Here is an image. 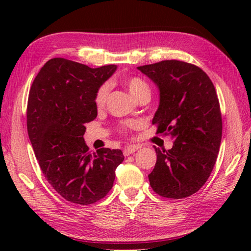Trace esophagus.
<instances>
[{"label": "esophagus", "instance_id": "obj_1", "mask_svg": "<svg viewBox=\"0 0 251 251\" xmlns=\"http://www.w3.org/2000/svg\"><path fill=\"white\" fill-rule=\"evenodd\" d=\"M138 149H140V146L138 145H131V146H127L125 147L124 150H123V153H124L125 156H129L130 154H132L134 152H136Z\"/></svg>", "mask_w": 251, "mask_h": 251}]
</instances>
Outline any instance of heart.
I'll use <instances>...</instances> for the list:
<instances>
[{
    "label": "heart",
    "mask_w": 251,
    "mask_h": 251,
    "mask_svg": "<svg viewBox=\"0 0 251 251\" xmlns=\"http://www.w3.org/2000/svg\"><path fill=\"white\" fill-rule=\"evenodd\" d=\"M126 86L128 88L129 93L131 94L132 97H135L136 99L139 98L141 95L143 94H150V88H149V85L141 79L140 77L137 76H129L125 79ZM110 92V84L109 83H104L101 85V86L97 89L95 95V104L97 108H102L104 105L106 98L109 96ZM136 126L135 122H129L126 123V124L123 126L124 128H132V127Z\"/></svg>",
    "instance_id": "heart-1"
}]
</instances>
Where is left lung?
<instances>
[{"label":"left lung","mask_w":251,"mask_h":251,"mask_svg":"<svg viewBox=\"0 0 251 251\" xmlns=\"http://www.w3.org/2000/svg\"><path fill=\"white\" fill-rule=\"evenodd\" d=\"M155 83L159 105L152 124L157 134L170 135V150L156 152L149 180L154 192L168 199L196 193L214 169L222 137L219 99L209 76L191 63L179 60L138 67Z\"/></svg>","instance_id":"left-lung-1"}]
</instances>
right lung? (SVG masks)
I'll use <instances>...</instances> for the list:
<instances>
[{
	"label": "right lung",
	"mask_w": 251,
	"mask_h": 251,
	"mask_svg": "<svg viewBox=\"0 0 251 251\" xmlns=\"http://www.w3.org/2000/svg\"><path fill=\"white\" fill-rule=\"evenodd\" d=\"M115 65L89 68L52 58L42 67L30 88L26 128L42 173L63 199L94 204L113 186L121 150L90 153L85 124L97 117L95 95L116 70Z\"/></svg>",
	"instance_id": "obj_1"
}]
</instances>
